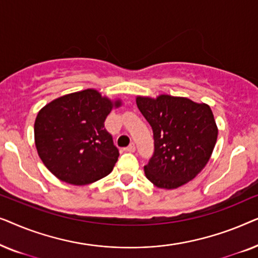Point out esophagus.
<instances>
[{
    "instance_id": "esophagus-1",
    "label": "esophagus",
    "mask_w": 258,
    "mask_h": 258,
    "mask_svg": "<svg viewBox=\"0 0 258 258\" xmlns=\"http://www.w3.org/2000/svg\"><path fill=\"white\" fill-rule=\"evenodd\" d=\"M135 149H136L135 144L132 143V144H129V146L126 147V148H124V151H128V153H134V151H135Z\"/></svg>"
}]
</instances>
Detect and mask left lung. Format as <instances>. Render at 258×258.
I'll return each instance as SVG.
<instances>
[{
	"mask_svg": "<svg viewBox=\"0 0 258 258\" xmlns=\"http://www.w3.org/2000/svg\"><path fill=\"white\" fill-rule=\"evenodd\" d=\"M136 103L154 134V154L144 165L147 178L162 189L178 188L195 178L217 141L209 105L170 95L139 96Z\"/></svg>",
	"mask_w": 258,
	"mask_h": 258,
	"instance_id": "8db88e82",
	"label": "left lung"
}]
</instances>
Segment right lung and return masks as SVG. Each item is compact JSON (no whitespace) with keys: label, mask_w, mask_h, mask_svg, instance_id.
Returning a JSON list of instances; mask_svg holds the SVG:
<instances>
[{"label":"right lung","mask_w":258,"mask_h":258,"mask_svg":"<svg viewBox=\"0 0 258 258\" xmlns=\"http://www.w3.org/2000/svg\"><path fill=\"white\" fill-rule=\"evenodd\" d=\"M112 102L95 89L58 97L35 119V146L48 170L74 185H86L110 174L119 156L104 121Z\"/></svg>","instance_id":"right-lung-1"}]
</instances>
